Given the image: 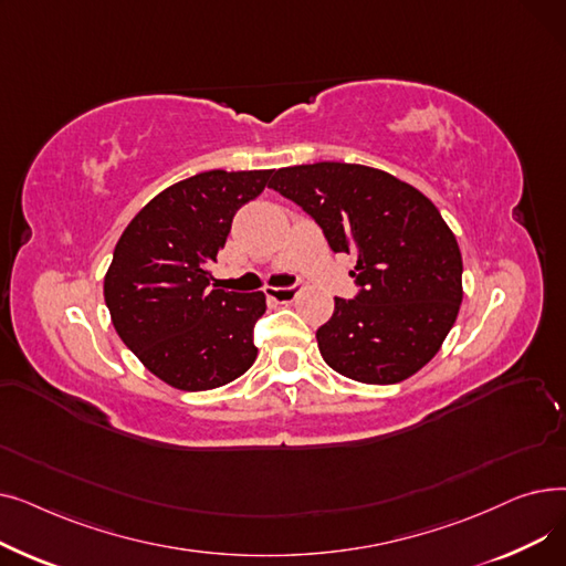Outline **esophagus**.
<instances>
[{
	"label": "esophagus",
	"mask_w": 566,
	"mask_h": 566,
	"mask_svg": "<svg viewBox=\"0 0 566 566\" xmlns=\"http://www.w3.org/2000/svg\"><path fill=\"white\" fill-rule=\"evenodd\" d=\"M268 298H273L277 303H291L295 295H298V284H291V286H268L265 289Z\"/></svg>",
	"instance_id": "1"
}]
</instances>
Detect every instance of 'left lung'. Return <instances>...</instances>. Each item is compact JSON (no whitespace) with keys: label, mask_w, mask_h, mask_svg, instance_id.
Wrapping results in <instances>:
<instances>
[{"label":"left lung","mask_w":566,"mask_h":566,"mask_svg":"<svg viewBox=\"0 0 566 566\" xmlns=\"http://www.w3.org/2000/svg\"><path fill=\"white\" fill-rule=\"evenodd\" d=\"M271 188L298 203L333 252L355 256L350 301L316 331L346 378L392 385L420 371L457 321L463 261L452 229L418 188L348 163L282 167Z\"/></svg>","instance_id":"left-lung-1"}]
</instances>
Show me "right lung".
Here are the masks:
<instances>
[{
  "instance_id": "right-lung-1",
  "label": "right lung",
  "mask_w": 566,
  "mask_h": 566,
  "mask_svg": "<svg viewBox=\"0 0 566 566\" xmlns=\"http://www.w3.org/2000/svg\"><path fill=\"white\" fill-rule=\"evenodd\" d=\"M271 174H195L156 195L118 238L105 305L122 342L171 388H220L256 358L254 325L265 295L218 289L208 268L238 208L263 192Z\"/></svg>"
}]
</instances>
